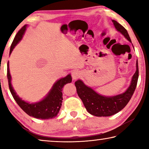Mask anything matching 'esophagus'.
Masks as SVG:
<instances>
[{"mask_svg":"<svg viewBox=\"0 0 149 149\" xmlns=\"http://www.w3.org/2000/svg\"><path fill=\"white\" fill-rule=\"evenodd\" d=\"M81 75V72L79 71H78V70H74V71H73L72 73V76L73 79H78V78L80 77Z\"/></svg>","mask_w":149,"mask_h":149,"instance_id":"34e87169","label":"esophagus"}]
</instances>
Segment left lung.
Returning a JSON list of instances; mask_svg holds the SVG:
<instances>
[{"label":"left lung","mask_w":149,"mask_h":149,"mask_svg":"<svg viewBox=\"0 0 149 149\" xmlns=\"http://www.w3.org/2000/svg\"><path fill=\"white\" fill-rule=\"evenodd\" d=\"M114 27L128 41L132 42L130 35L124 27L115 20H112ZM137 70L132 77L129 88L125 93L114 97H104L96 93L91 88L85 85L81 80L75 82L77 95L81 99L87 112L95 116H110L116 114L124 108L132 98L137 87L139 77L138 62Z\"/></svg>","instance_id":"left-lung-1"}]
</instances>
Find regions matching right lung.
<instances>
[{
	"label": "right lung",
	"mask_w": 149,
	"mask_h": 149,
	"mask_svg": "<svg viewBox=\"0 0 149 149\" xmlns=\"http://www.w3.org/2000/svg\"><path fill=\"white\" fill-rule=\"evenodd\" d=\"M26 25H25L17 33L11 45L10 54L12 52L14 47L22 39V37L26 29ZM7 77H8V86L11 94L14 100H16L17 104L19 106V107L30 116L42 120L51 119V118L56 117L58 114L59 110L62 107L63 100L62 88L64 86V85L71 83L72 81V76L70 74L68 75L66 77L61 78L55 83L52 89L50 90L49 94L44 99H42L40 102L34 103V104H29L20 99L16 95V92L14 91L13 87H12L11 76L10 74L8 62V65H7Z\"/></svg>",
	"instance_id": "obj_1"
}]
</instances>
